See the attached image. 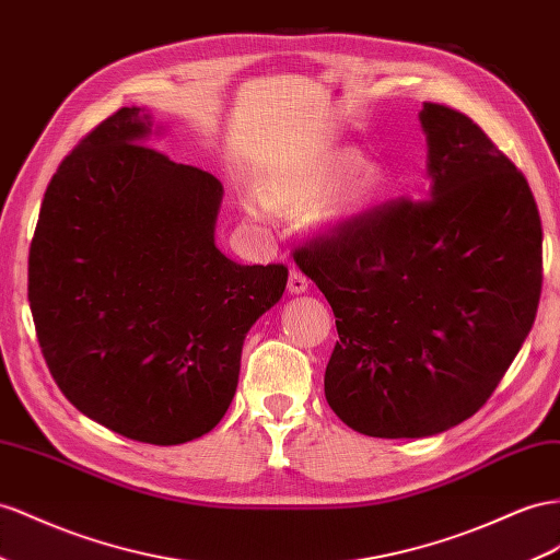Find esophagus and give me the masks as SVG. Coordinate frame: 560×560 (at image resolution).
I'll return each instance as SVG.
<instances>
[{"label":"esophagus","instance_id":"obj_1","mask_svg":"<svg viewBox=\"0 0 560 560\" xmlns=\"http://www.w3.org/2000/svg\"><path fill=\"white\" fill-rule=\"evenodd\" d=\"M287 287H290L292 294H301L308 290V278L301 273V270L296 266L290 268V280H287Z\"/></svg>","mask_w":560,"mask_h":560}]
</instances>
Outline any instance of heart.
Returning a JSON list of instances; mask_svg holds the SVG:
<instances>
[{"label": "heart", "mask_w": 560, "mask_h": 560, "mask_svg": "<svg viewBox=\"0 0 560 560\" xmlns=\"http://www.w3.org/2000/svg\"><path fill=\"white\" fill-rule=\"evenodd\" d=\"M358 164H360V160L353 155L331 158L323 164H317V167H313L306 176L280 184L273 192H270V200H273L276 205H290V207L304 205V202L317 198L320 192H325L341 174L351 172L353 167H358ZM382 188H384V176L380 172H374V170L362 172L349 186V190L341 195L339 209L341 211H358L362 205H368Z\"/></svg>", "instance_id": "obj_1"}]
</instances>
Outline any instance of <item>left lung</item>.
<instances>
[{
    "instance_id": "obj_1",
    "label": "left lung",
    "mask_w": 560,
    "mask_h": 560,
    "mask_svg": "<svg viewBox=\"0 0 560 560\" xmlns=\"http://www.w3.org/2000/svg\"><path fill=\"white\" fill-rule=\"evenodd\" d=\"M427 200L396 198L294 249L337 317L335 415L372 438L474 417L533 329L541 221L527 178L471 117L427 101Z\"/></svg>"
}]
</instances>
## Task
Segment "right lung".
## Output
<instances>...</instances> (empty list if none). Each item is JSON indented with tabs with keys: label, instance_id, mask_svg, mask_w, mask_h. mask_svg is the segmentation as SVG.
<instances>
[{
	"label": "right lung",
	"instance_id": "obj_1",
	"mask_svg": "<svg viewBox=\"0 0 560 560\" xmlns=\"http://www.w3.org/2000/svg\"><path fill=\"white\" fill-rule=\"evenodd\" d=\"M122 108L89 131L44 192L27 259L37 341L63 396L131 441L180 445L214 429L249 327L287 266H240L214 245L217 176L141 143Z\"/></svg>",
	"mask_w": 560,
	"mask_h": 560
}]
</instances>
